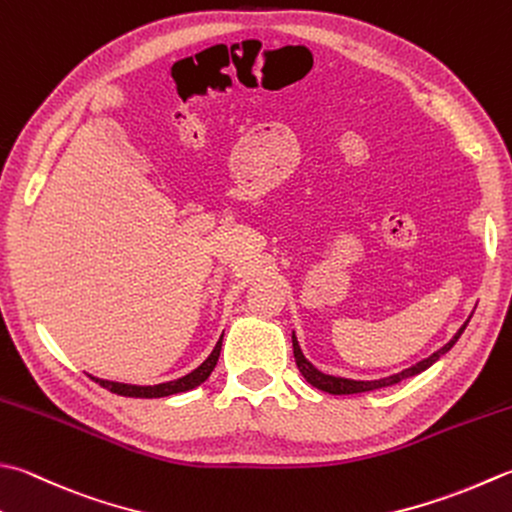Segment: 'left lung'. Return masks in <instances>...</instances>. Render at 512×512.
I'll return each mask as SVG.
<instances>
[{"label": "left lung", "mask_w": 512, "mask_h": 512, "mask_svg": "<svg viewBox=\"0 0 512 512\" xmlns=\"http://www.w3.org/2000/svg\"><path fill=\"white\" fill-rule=\"evenodd\" d=\"M470 317H473V315H470ZM470 317H468L466 322L462 324V328H459L457 333L453 335V339H450V342H446V344H444L442 348H439V350H435L433 355H428V357H424V359H422V362H417V364L408 366V368H404V370H399V373H395V375H388V377H379V379H348V377L326 375V373H322V370H319V368H315L313 364H310L308 359L304 357L302 348H299L297 337H295V333H293V353H295V362H297L299 373L304 375L306 382H308L310 386H315V388H319V390H324V393H330V395H355V393H368V390H377V388L393 386V384H397V382H402V379H406V377H413V375H417V373H422V370H426V368L433 366V364L437 362V359L442 357V355H446L448 350L455 346L457 339L462 337V333H464L466 326H468V322H470Z\"/></svg>", "instance_id": "1"}]
</instances>
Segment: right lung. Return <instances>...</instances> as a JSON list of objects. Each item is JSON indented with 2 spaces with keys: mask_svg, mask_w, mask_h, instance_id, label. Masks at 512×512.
<instances>
[{
  "mask_svg": "<svg viewBox=\"0 0 512 512\" xmlns=\"http://www.w3.org/2000/svg\"><path fill=\"white\" fill-rule=\"evenodd\" d=\"M222 339L224 335L219 337V342L215 344L213 353H210L202 364H199L195 370H190L188 375L173 379V382H164V384H155V386H137V384H122V382H110V379H99L90 375L93 382H97L99 386L108 388L110 393H117V395H124V397H146V399H153V397H168V395H177V393H186V390H193L199 384H204L206 379L213 373V368L217 366V359L219 353H222Z\"/></svg>",
  "mask_w": 512,
  "mask_h": 512,
  "instance_id": "obj_1",
  "label": "right lung"
}]
</instances>
